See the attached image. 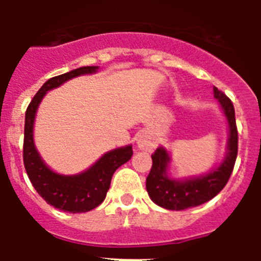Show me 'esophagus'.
I'll use <instances>...</instances> for the list:
<instances>
[{"instance_id": "obj_1", "label": "esophagus", "mask_w": 261, "mask_h": 261, "mask_svg": "<svg viewBox=\"0 0 261 261\" xmlns=\"http://www.w3.org/2000/svg\"><path fill=\"white\" fill-rule=\"evenodd\" d=\"M137 145L141 150L146 151L154 150V147H155V142H154L150 137H147V136H141V137L138 138Z\"/></svg>"}]
</instances>
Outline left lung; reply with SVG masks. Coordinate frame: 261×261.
<instances>
[{
  "mask_svg": "<svg viewBox=\"0 0 261 261\" xmlns=\"http://www.w3.org/2000/svg\"><path fill=\"white\" fill-rule=\"evenodd\" d=\"M214 96L221 103L229 123V147L225 161L218 168L200 177L179 181L172 180L166 175V168L170 161L167 151L158 147L153 154V166L146 177V191L156 205L170 211L199 206L217 196L227 184L234 170L238 155V129L235 123V111L232 102L225 94L214 87Z\"/></svg>",
  "mask_w": 261,
  "mask_h": 261,
  "instance_id": "1",
  "label": "left lung"
}]
</instances>
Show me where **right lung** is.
<instances>
[{
  "label": "right lung",
  "mask_w": 261,
  "mask_h": 261,
  "mask_svg": "<svg viewBox=\"0 0 261 261\" xmlns=\"http://www.w3.org/2000/svg\"><path fill=\"white\" fill-rule=\"evenodd\" d=\"M96 66H82L68 71L65 74H60L48 80L39 89L35 96L30 102L24 119V140H23V163L36 192L49 205L60 211L69 213H85L96 208L106 199L107 191L110 190L111 179L117 168L132 156V146L119 147L112 151L106 153L98 162L78 175L65 176L53 172L41 161L40 155L36 151L32 138L34 120L39 103L47 91L59 87L65 81L78 77L81 74L95 73Z\"/></svg>",
  "instance_id": "right-lung-1"
}]
</instances>
